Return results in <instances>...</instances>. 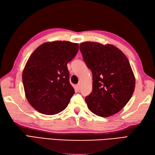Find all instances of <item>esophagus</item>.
I'll list each match as a JSON object with an SVG mask.
<instances>
[{"instance_id": "esophagus-1", "label": "esophagus", "mask_w": 155, "mask_h": 155, "mask_svg": "<svg viewBox=\"0 0 155 155\" xmlns=\"http://www.w3.org/2000/svg\"><path fill=\"white\" fill-rule=\"evenodd\" d=\"M75 89L77 90V91H80V89H81V85L80 84H77V85H76V86H75Z\"/></svg>"}]
</instances>
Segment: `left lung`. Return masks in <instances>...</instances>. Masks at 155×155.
Listing matches in <instances>:
<instances>
[{
    "mask_svg": "<svg viewBox=\"0 0 155 155\" xmlns=\"http://www.w3.org/2000/svg\"><path fill=\"white\" fill-rule=\"evenodd\" d=\"M80 50L92 73V92L85 98L88 108L103 117L117 114L131 99L135 86L127 57L116 46L98 42L81 43Z\"/></svg>",
    "mask_w": 155,
    "mask_h": 155,
    "instance_id": "obj_1",
    "label": "left lung"
}]
</instances>
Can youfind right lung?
<instances>
[{
	"label": "right lung",
	"mask_w": 155,
	"mask_h": 155,
	"mask_svg": "<svg viewBox=\"0 0 155 155\" xmlns=\"http://www.w3.org/2000/svg\"><path fill=\"white\" fill-rule=\"evenodd\" d=\"M78 51V44L54 41L39 45L29 57L22 73L24 88L28 102L39 112L55 115L68 106L74 90L67 63Z\"/></svg>",
	"instance_id": "right-lung-1"
}]
</instances>
